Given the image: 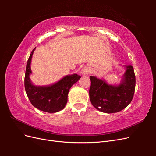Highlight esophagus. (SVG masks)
<instances>
[{"label":"esophagus","instance_id":"obj_1","mask_svg":"<svg viewBox=\"0 0 156 156\" xmlns=\"http://www.w3.org/2000/svg\"><path fill=\"white\" fill-rule=\"evenodd\" d=\"M89 73H90V69L88 67H84L81 69V73H83V75H86Z\"/></svg>","mask_w":156,"mask_h":156}]
</instances>
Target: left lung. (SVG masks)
<instances>
[{"mask_svg": "<svg viewBox=\"0 0 156 156\" xmlns=\"http://www.w3.org/2000/svg\"><path fill=\"white\" fill-rule=\"evenodd\" d=\"M126 68L124 80L119 86L108 85L101 79L90 77V100L98 110L106 113L116 112L131 103L135 90V75L132 66H126Z\"/></svg>", "mask_w": 156, "mask_h": 156, "instance_id": "1", "label": "left lung"}]
</instances>
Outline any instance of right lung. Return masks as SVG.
<instances>
[{"instance_id":"obj_1","label":"right lung","mask_w":156,"mask_h":156,"mask_svg":"<svg viewBox=\"0 0 156 156\" xmlns=\"http://www.w3.org/2000/svg\"><path fill=\"white\" fill-rule=\"evenodd\" d=\"M35 48L28 59L25 76V88L32 105L37 109L47 112H56L64 108L68 101L70 88L77 82L81 76L73 74L64 77L56 83L49 87H36L31 83L30 62Z\"/></svg>"}]
</instances>
